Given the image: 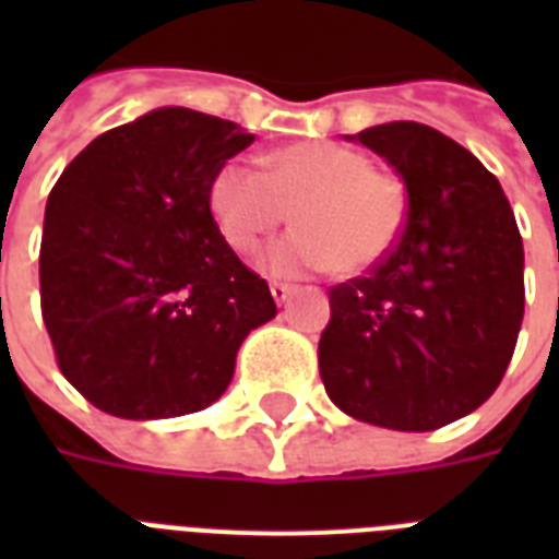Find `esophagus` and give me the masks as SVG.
Segmentation results:
<instances>
[{"instance_id":"esophagus-1","label":"esophagus","mask_w":559,"mask_h":559,"mask_svg":"<svg viewBox=\"0 0 559 559\" xmlns=\"http://www.w3.org/2000/svg\"><path fill=\"white\" fill-rule=\"evenodd\" d=\"M293 284H284V281H272L270 284V293H272V298H275V301H287L289 296H293Z\"/></svg>"}]
</instances>
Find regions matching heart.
Returning <instances> with one entry per match:
<instances>
[{
    "label": "heart",
    "instance_id": "obj_1",
    "mask_svg": "<svg viewBox=\"0 0 559 559\" xmlns=\"http://www.w3.org/2000/svg\"><path fill=\"white\" fill-rule=\"evenodd\" d=\"M209 202L223 237L240 252L258 249L293 209L298 228L261 258L278 275L373 270L397 249L408 219L403 179L340 142L287 144L263 156V174L226 162L211 179Z\"/></svg>",
    "mask_w": 559,
    "mask_h": 559
}]
</instances>
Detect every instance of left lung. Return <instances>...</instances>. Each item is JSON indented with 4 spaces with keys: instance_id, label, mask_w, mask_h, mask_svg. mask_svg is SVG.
Wrapping results in <instances>:
<instances>
[{
    "instance_id": "left-lung-1",
    "label": "left lung",
    "mask_w": 559,
    "mask_h": 559,
    "mask_svg": "<svg viewBox=\"0 0 559 559\" xmlns=\"http://www.w3.org/2000/svg\"><path fill=\"white\" fill-rule=\"evenodd\" d=\"M408 191L397 249L331 287L319 340L324 391L345 415L429 432L485 403L511 366L525 316V252L499 179L417 121L357 133Z\"/></svg>"
}]
</instances>
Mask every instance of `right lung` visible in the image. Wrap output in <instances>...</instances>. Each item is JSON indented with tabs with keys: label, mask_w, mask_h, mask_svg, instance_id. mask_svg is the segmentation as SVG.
Returning a JSON list of instances; mask_svg holds the SVG:
<instances>
[{
	"label": "right lung",
	"mask_w": 559,
	"mask_h": 559,
	"mask_svg": "<svg viewBox=\"0 0 559 559\" xmlns=\"http://www.w3.org/2000/svg\"><path fill=\"white\" fill-rule=\"evenodd\" d=\"M254 142L226 118L165 107L100 133L46 202L39 310L57 368L127 420L211 406L246 333L278 313L211 214V179Z\"/></svg>",
	"instance_id": "add662e5"
}]
</instances>
